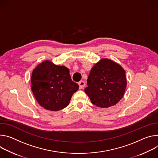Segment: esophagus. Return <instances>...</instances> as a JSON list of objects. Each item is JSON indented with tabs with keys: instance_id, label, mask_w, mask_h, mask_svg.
<instances>
[{
	"instance_id": "34e87169",
	"label": "esophagus",
	"mask_w": 158,
	"mask_h": 158,
	"mask_svg": "<svg viewBox=\"0 0 158 158\" xmlns=\"http://www.w3.org/2000/svg\"><path fill=\"white\" fill-rule=\"evenodd\" d=\"M78 85L80 89H83L85 86V82L84 81H80L78 82Z\"/></svg>"
}]
</instances>
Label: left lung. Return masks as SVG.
I'll list each match as a JSON object with an SVG mask.
<instances>
[{
  "label": "left lung",
  "instance_id": "8db88e82",
  "mask_svg": "<svg viewBox=\"0 0 158 158\" xmlns=\"http://www.w3.org/2000/svg\"><path fill=\"white\" fill-rule=\"evenodd\" d=\"M125 73L118 64L102 59L92 68L85 92L91 102L98 107L114 106L124 94L127 85Z\"/></svg>",
  "mask_w": 158,
  "mask_h": 158
}]
</instances>
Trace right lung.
Returning <instances> with one entry per match:
<instances>
[{"instance_id":"obj_1","label":"right lung","mask_w":158,"mask_h":158,"mask_svg":"<svg viewBox=\"0 0 158 158\" xmlns=\"http://www.w3.org/2000/svg\"><path fill=\"white\" fill-rule=\"evenodd\" d=\"M69 72L66 67L49 61H43L33 70L31 90L41 106L58 111L68 106L73 93L79 88Z\"/></svg>"}]
</instances>
